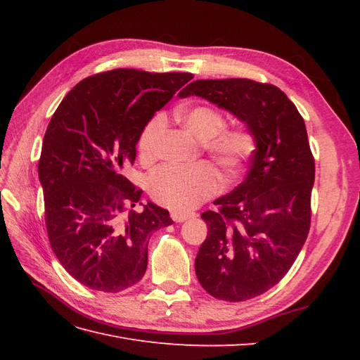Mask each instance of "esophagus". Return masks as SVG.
<instances>
[{"instance_id": "obj_1", "label": "esophagus", "mask_w": 360, "mask_h": 360, "mask_svg": "<svg viewBox=\"0 0 360 360\" xmlns=\"http://www.w3.org/2000/svg\"><path fill=\"white\" fill-rule=\"evenodd\" d=\"M195 213H186V212H172L171 213V217L174 222H184L191 219V217H193Z\"/></svg>"}]
</instances>
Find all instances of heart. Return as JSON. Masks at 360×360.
<instances>
[{"label":"heart","mask_w":360,"mask_h":360,"mask_svg":"<svg viewBox=\"0 0 360 360\" xmlns=\"http://www.w3.org/2000/svg\"><path fill=\"white\" fill-rule=\"evenodd\" d=\"M189 134L200 139L201 147L221 167L226 180H236L254 158L258 141L248 124L225 127V117L212 106L198 105L177 114ZM165 117L156 114L144 126L138 138V153L143 162L158 156L159 143L165 129ZM222 186L221 174L210 162L195 165H165L150 174L147 189L156 202L176 212H188L212 198Z\"/></svg>","instance_id":"obj_1"}]
</instances>
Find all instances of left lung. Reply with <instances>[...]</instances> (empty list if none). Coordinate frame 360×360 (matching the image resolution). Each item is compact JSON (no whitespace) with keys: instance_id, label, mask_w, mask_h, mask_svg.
Wrapping results in <instances>:
<instances>
[{"instance_id":"1","label":"left lung","mask_w":360,"mask_h":360,"mask_svg":"<svg viewBox=\"0 0 360 360\" xmlns=\"http://www.w3.org/2000/svg\"><path fill=\"white\" fill-rule=\"evenodd\" d=\"M200 96L233 112L257 135L243 183L201 214L207 238L195 271L210 296L243 302L287 275L311 226L315 163L307 126L276 85L246 78L198 79L179 93Z\"/></svg>"}]
</instances>
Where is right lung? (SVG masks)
<instances>
[{
    "label": "right lung",
    "instance_id": "obj_1",
    "mask_svg": "<svg viewBox=\"0 0 360 360\" xmlns=\"http://www.w3.org/2000/svg\"><path fill=\"white\" fill-rule=\"evenodd\" d=\"M192 73L114 69L76 84L43 138L39 179L49 243L82 285L118 292L143 279L151 233L172 224L123 176L148 120Z\"/></svg>",
    "mask_w": 360,
    "mask_h": 360
}]
</instances>
